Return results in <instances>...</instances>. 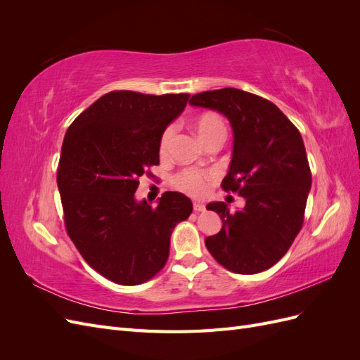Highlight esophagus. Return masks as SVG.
Returning <instances> with one entry per match:
<instances>
[{
	"mask_svg": "<svg viewBox=\"0 0 360 360\" xmlns=\"http://www.w3.org/2000/svg\"><path fill=\"white\" fill-rule=\"evenodd\" d=\"M204 210H205V204L198 201L193 202V212H204Z\"/></svg>",
	"mask_w": 360,
	"mask_h": 360,
	"instance_id": "34e87169",
	"label": "esophagus"
}]
</instances>
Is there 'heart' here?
Masks as SVG:
<instances>
[{"instance_id":"b5f03b06","label":"heart","mask_w":360,"mask_h":360,"mask_svg":"<svg viewBox=\"0 0 360 360\" xmlns=\"http://www.w3.org/2000/svg\"><path fill=\"white\" fill-rule=\"evenodd\" d=\"M193 127L202 143L213 134L225 130L222 118L214 112L201 114L193 122ZM172 138H174V127L165 129V132L162 134L159 141V151L162 156H165L168 153ZM210 179H212L210 172H204L200 169H184L177 174L176 179H174V184H176L177 189L192 195V197H201V195H204L207 189H209Z\"/></svg>"}]
</instances>
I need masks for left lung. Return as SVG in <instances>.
I'll list each match as a JSON object with an SVG mask.
<instances>
[{
    "label": "left lung",
    "instance_id": "left-lung-1",
    "mask_svg": "<svg viewBox=\"0 0 360 360\" xmlns=\"http://www.w3.org/2000/svg\"><path fill=\"white\" fill-rule=\"evenodd\" d=\"M189 103L230 122L234 144L222 188L246 201L234 213L225 202L207 204L222 228L205 246L234 274H259L287 254L303 224L312 177L302 135L275 103L243 90L204 91Z\"/></svg>",
    "mask_w": 360,
    "mask_h": 360
}]
</instances>
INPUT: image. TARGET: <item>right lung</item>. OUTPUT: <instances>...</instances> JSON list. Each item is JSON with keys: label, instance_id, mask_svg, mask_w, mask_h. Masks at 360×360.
<instances>
[{"label": "right lung", "instance_id": "right-lung-1", "mask_svg": "<svg viewBox=\"0 0 360 360\" xmlns=\"http://www.w3.org/2000/svg\"><path fill=\"white\" fill-rule=\"evenodd\" d=\"M188 99L111 91L64 136L57 184L68 234L86 263L115 284L153 278L168 259L174 226L192 213L180 192H165L158 207L135 197L139 177L159 163L162 134Z\"/></svg>", "mask_w": 360, "mask_h": 360}]
</instances>
